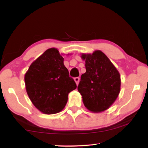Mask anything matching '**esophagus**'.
I'll use <instances>...</instances> for the list:
<instances>
[{"label":"esophagus","instance_id":"obj_1","mask_svg":"<svg viewBox=\"0 0 148 148\" xmlns=\"http://www.w3.org/2000/svg\"><path fill=\"white\" fill-rule=\"evenodd\" d=\"M74 81H75V82H76V85L77 86V85H78V84H79V77H75Z\"/></svg>","mask_w":148,"mask_h":148}]
</instances>
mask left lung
Here are the masks:
<instances>
[{
    "mask_svg": "<svg viewBox=\"0 0 148 148\" xmlns=\"http://www.w3.org/2000/svg\"><path fill=\"white\" fill-rule=\"evenodd\" d=\"M86 61V73L81 76L77 90L84 106L89 111L99 113L108 109L116 101L121 89L119 72L103 52L82 53Z\"/></svg>",
    "mask_w": 148,
    "mask_h": 148,
    "instance_id": "1",
    "label": "left lung"
}]
</instances>
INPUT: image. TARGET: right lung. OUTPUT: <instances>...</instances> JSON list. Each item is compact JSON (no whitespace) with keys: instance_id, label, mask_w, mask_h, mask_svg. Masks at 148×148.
<instances>
[{"instance_id":"add662e5","label":"right lung","mask_w":148,"mask_h":148,"mask_svg":"<svg viewBox=\"0 0 148 148\" xmlns=\"http://www.w3.org/2000/svg\"><path fill=\"white\" fill-rule=\"evenodd\" d=\"M58 49H47L30 65L25 74L27 95L34 106L45 114L59 113L76 89L74 80L64 65Z\"/></svg>"}]
</instances>
